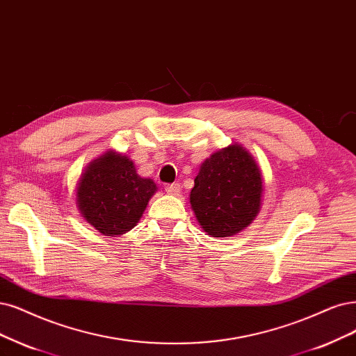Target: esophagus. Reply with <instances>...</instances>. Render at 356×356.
I'll list each match as a JSON object with an SVG mask.
<instances>
[{
    "label": "esophagus",
    "mask_w": 356,
    "mask_h": 356,
    "mask_svg": "<svg viewBox=\"0 0 356 356\" xmlns=\"http://www.w3.org/2000/svg\"><path fill=\"white\" fill-rule=\"evenodd\" d=\"M164 189L170 195H179L181 191V186H180V183H171V185H165Z\"/></svg>",
    "instance_id": "1"
}]
</instances>
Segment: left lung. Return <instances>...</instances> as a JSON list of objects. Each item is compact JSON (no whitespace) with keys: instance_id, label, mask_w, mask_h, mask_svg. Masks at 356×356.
Returning a JSON list of instances; mask_svg holds the SVG:
<instances>
[{"instance_id":"1","label":"left lung","mask_w":356,"mask_h":356,"mask_svg":"<svg viewBox=\"0 0 356 356\" xmlns=\"http://www.w3.org/2000/svg\"><path fill=\"white\" fill-rule=\"evenodd\" d=\"M261 195L262 179L254 158L239 145H230L201 165L191 205L208 234L227 238L257 217Z\"/></svg>"}]
</instances>
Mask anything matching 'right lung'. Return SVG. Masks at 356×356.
Returning a JSON list of instances; mask_svg holds the SVG:
<instances>
[{
  "mask_svg": "<svg viewBox=\"0 0 356 356\" xmlns=\"http://www.w3.org/2000/svg\"><path fill=\"white\" fill-rule=\"evenodd\" d=\"M155 183L136 173L129 158L107 152L89 165L77 188L82 216L104 236L123 234L142 217Z\"/></svg>",
  "mask_w": 356,
  "mask_h": 356,
  "instance_id": "add662e5",
  "label": "right lung"
}]
</instances>
